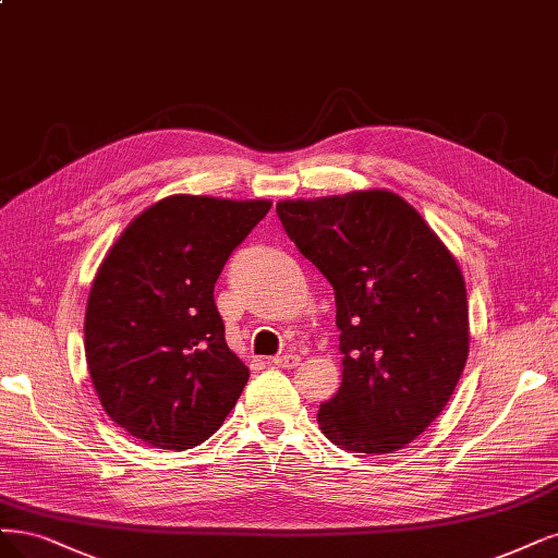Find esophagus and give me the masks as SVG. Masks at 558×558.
Segmentation results:
<instances>
[{
    "label": "esophagus",
    "mask_w": 558,
    "mask_h": 558,
    "mask_svg": "<svg viewBox=\"0 0 558 558\" xmlns=\"http://www.w3.org/2000/svg\"><path fill=\"white\" fill-rule=\"evenodd\" d=\"M272 362L277 364V367H281V369H295L298 364H300V355L283 353V355H277Z\"/></svg>",
    "instance_id": "1"
}]
</instances>
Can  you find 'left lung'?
Returning a JSON list of instances; mask_svg holds the SVG:
<instances>
[{
    "mask_svg": "<svg viewBox=\"0 0 558 558\" xmlns=\"http://www.w3.org/2000/svg\"><path fill=\"white\" fill-rule=\"evenodd\" d=\"M300 254L335 288L341 386L318 427L351 452L407 448L446 409L469 357L464 275L388 189L279 201Z\"/></svg>",
    "mask_w": 558,
    "mask_h": 558,
    "instance_id": "left-lung-1",
    "label": "left lung"
}]
</instances>
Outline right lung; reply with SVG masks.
<instances>
[{
    "mask_svg": "<svg viewBox=\"0 0 558 558\" xmlns=\"http://www.w3.org/2000/svg\"><path fill=\"white\" fill-rule=\"evenodd\" d=\"M270 201L175 194L133 219L108 248L85 312V357L112 422L151 448L213 436L248 369L228 349L215 283Z\"/></svg>",
    "mask_w": 558,
    "mask_h": 558,
    "instance_id": "obj_1",
    "label": "right lung"
}]
</instances>
